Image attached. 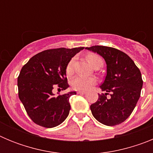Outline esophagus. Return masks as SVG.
Masks as SVG:
<instances>
[{
    "label": "esophagus",
    "mask_w": 153,
    "mask_h": 153,
    "mask_svg": "<svg viewBox=\"0 0 153 153\" xmlns=\"http://www.w3.org/2000/svg\"><path fill=\"white\" fill-rule=\"evenodd\" d=\"M86 92V91H77V93L78 94H82V95H83V94H85Z\"/></svg>",
    "instance_id": "1"
}]
</instances>
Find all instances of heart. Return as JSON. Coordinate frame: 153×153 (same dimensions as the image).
Instances as JSON below:
<instances>
[{
  "mask_svg": "<svg viewBox=\"0 0 153 153\" xmlns=\"http://www.w3.org/2000/svg\"><path fill=\"white\" fill-rule=\"evenodd\" d=\"M86 59L93 67H97V66L102 67V63H103V60H102V58L97 53H89L86 56ZM74 63V59L72 58L67 63V67H66V72L68 75L73 74ZM96 83H97V78L93 76H86L77 75L73 78L71 82H70V84L72 86L73 89H74L75 90L85 91V90H87L91 88L93 85L96 84Z\"/></svg>",
  "mask_w": 153,
  "mask_h": 153,
  "instance_id": "obj_1",
  "label": "heart"
}]
</instances>
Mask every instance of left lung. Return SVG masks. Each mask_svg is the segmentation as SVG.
I'll use <instances>...</instances> for the list:
<instances>
[{
  "instance_id": "1",
  "label": "left lung",
  "mask_w": 153,
  "mask_h": 153,
  "mask_svg": "<svg viewBox=\"0 0 153 153\" xmlns=\"http://www.w3.org/2000/svg\"><path fill=\"white\" fill-rule=\"evenodd\" d=\"M86 49L97 53L106 63L107 73L100 86L105 94H98L97 101L90 106L94 118L106 126L119 125L126 120L136 107L143 81L141 72L133 60L123 51L105 46ZM111 93L109 99L106 97Z\"/></svg>"
}]
</instances>
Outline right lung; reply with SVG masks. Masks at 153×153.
I'll list each match as a JSON object with an SVG mask.
<instances>
[{
  "label": "right lung",
  "mask_w": 153,
  "mask_h": 153,
  "mask_svg": "<svg viewBox=\"0 0 153 153\" xmlns=\"http://www.w3.org/2000/svg\"><path fill=\"white\" fill-rule=\"evenodd\" d=\"M84 47L57 48L42 51L30 58L17 77L19 98L34 123L46 128L60 125L68 117L69 99L76 92L54 97L53 90L69 87L66 67Z\"/></svg>",
  "instance_id": "obj_1"
}]
</instances>
